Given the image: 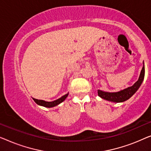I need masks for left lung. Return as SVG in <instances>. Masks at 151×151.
I'll return each instance as SVG.
<instances>
[{
  "label": "left lung",
  "mask_w": 151,
  "mask_h": 151,
  "mask_svg": "<svg viewBox=\"0 0 151 151\" xmlns=\"http://www.w3.org/2000/svg\"><path fill=\"white\" fill-rule=\"evenodd\" d=\"M143 64V68L140 73L138 80L132 86L116 92H104V91L98 90V95L102 99L107 100L108 101L114 102V103H122V102L127 101L137 92L143 82L144 75H145V68H144V63Z\"/></svg>",
  "instance_id": "1"
}]
</instances>
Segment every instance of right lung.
Returning a JSON list of instances; mask_svg holds the SVG:
<instances>
[{
    "instance_id": "obj_1",
    "label": "right lung",
    "mask_w": 151,
    "mask_h": 151,
    "mask_svg": "<svg viewBox=\"0 0 151 151\" xmlns=\"http://www.w3.org/2000/svg\"><path fill=\"white\" fill-rule=\"evenodd\" d=\"M68 96V94H66L63 95V96H62L61 98H59V99L55 100V101H51V102L45 101H43V100L35 99H33V101L35 102V103H37L38 105L43 106V107L50 108V107H55V106L58 105L59 104L62 103L63 101H65V99H66Z\"/></svg>"
}]
</instances>
